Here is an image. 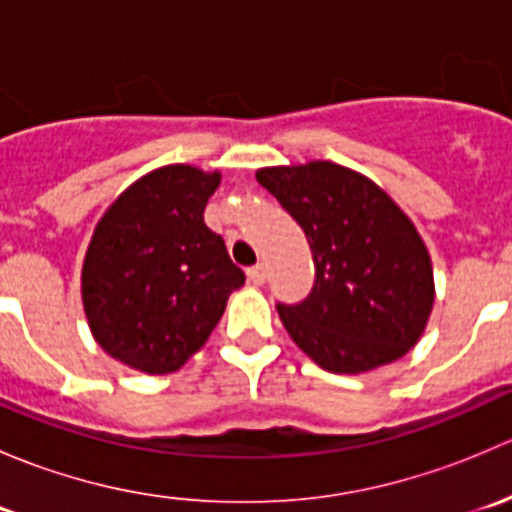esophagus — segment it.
Here are the masks:
<instances>
[{
    "instance_id": "34e87169",
    "label": "esophagus",
    "mask_w": 512,
    "mask_h": 512,
    "mask_svg": "<svg viewBox=\"0 0 512 512\" xmlns=\"http://www.w3.org/2000/svg\"><path fill=\"white\" fill-rule=\"evenodd\" d=\"M247 277H250L252 285H262V282H265V277H267L265 265H262V262H257V265H252L250 270H247Z\"/></svg>"
}]
</instances>
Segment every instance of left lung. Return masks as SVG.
<instances>
[{
	"label": "left lung",
	"mask_w": 512,
	"mask_h": 512,
	"mask_svg": "<svg viewBox=\"0 0 512 512\" xmlns=\"http://www.w3.org/2000/svg\"><path fill=\"white\" fill-rule=\"evenodd\" d=\"M257 183L297 220L314 262L312 292L277 302L304 354L332 374L401 359L433 307L426 245L399 205L364 175L314 160L257 170Z\"/></svg>",
	"instance_id": "1"
}]
</instances>
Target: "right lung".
I'll list each match as a JSON object with an SVG mask.
<instances>
[{"label": "right lung", "instance_id": "right-lung-1", "mask_svg": "<svg viewBox=\"0 0 512 512\" xmlns=\"http://www.w3.org/2000/svg\"><path fill=\"white\" fill-rule=\"evenodd\" d=\"M220 173L165 165L131 185L96 225L81 272L103 352L146 374L180 369L208 342L245 272L205 225Z\"/></svg>", "mask_w": 512, "mask_h": 512}]
</instances>
